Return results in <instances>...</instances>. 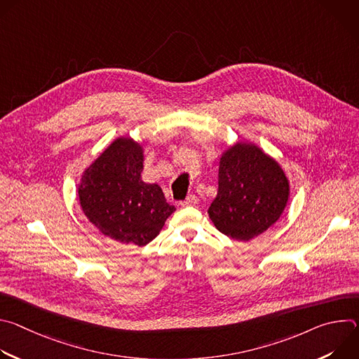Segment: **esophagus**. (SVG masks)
<instances>
[{"instance_id":"esophagus-1","label":"esophagus","mask_w":359,"mask_h":359,"mask_svg":"<svg viewBox=\"0 0 359 359\" xmlns=\"http://www.w3.org/2000/svg\"><path fill=\"white\" fill-rule=\"evenodd\" d=\"M197 203H198L197 197H196L194 194H190V196H187V197H186V200H184V201H182L180 204H182V206L184 208V206H196Z\"/></svg>"}]
</instances>
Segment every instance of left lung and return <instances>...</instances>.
<instances>
[{"instance_id": "obj_1", "label": "left lung", "mask_w": 359, "mask_h": 359, "mask_svg": "<svg viewBox=\"0 0 359 359\" xmlns=\"http://www.w3.org/2000/svg\"><path fill=\"white\" fill-rule=\"evenodd\" d=\"M290 198V180L280 163L262 147L237 140L222 153L219 190L209 208L215 227L248 241L278 222Z\"/></svg>"}]
</instances>
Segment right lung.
I'll use <instances>...</instances> for the list:
<instances>
[{
    "instance_id": "right-lung-1",
    "label": "right lung",
    "mask_w": 359,
    "mask_h": 359,
    "mask_svg": "<svg viewBox=\"0 0 359 359\" xmlns=\"http://www.w3.org/2000/svg\"><path fill=\"white\" fill-rule=\"evenodd\" d=\"M143 163V144L119 136L83 170L78 184L86 219L104 236L139 247L156 238L176 212L159 184L142 180Z\"/></svg>"
}]
</instances>
